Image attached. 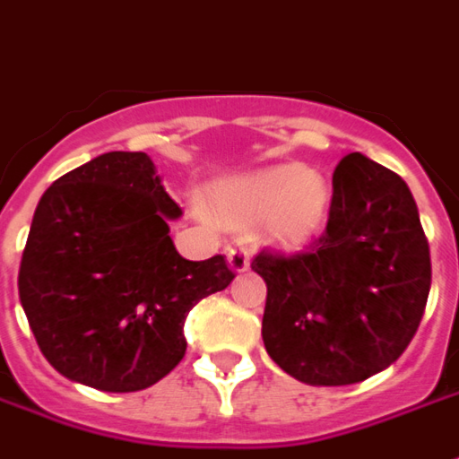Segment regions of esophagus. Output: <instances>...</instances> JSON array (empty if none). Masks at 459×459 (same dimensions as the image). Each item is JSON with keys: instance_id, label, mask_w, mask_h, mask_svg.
Instances as JSON below:
<instances>
[{"instance_id": "34e87169", "label": "esophagus", "mask_w": 459, "mask_h": 459, "mask_svg": "<svg viewBox=\"0 0 459 459\" xmlns=\"http://www.w3.org/2000/svg\"><path fill=\"white\" fill-rule=\"evenodd\" d=\"M226 258H229L230 270H236V273H243V270H248L250 258H248V250H246V248H240V246H233V248H229V253H226Z\"/></svg>"}]
</instances>
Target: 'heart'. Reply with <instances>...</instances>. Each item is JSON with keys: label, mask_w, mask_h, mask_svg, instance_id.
Returning <instances> with one entry per match:
<instances>
[{"label": "heart", "mask_w": 459, "mask_h": 459, "mask_svg": "<svg viewBox=\"0 0 459 459\" xmlns=\"http://www.w3.org/2000/svg\"><path fill=\"white\" fill-rule=\"evenodd\" d=\"M211 209L233 223L263 219L265 238L299 246L312 238L327 216L329 189L325 179L302 164H282L211 191Z\"/></svg>", "instance_id": "obj_1"}]
</instances>
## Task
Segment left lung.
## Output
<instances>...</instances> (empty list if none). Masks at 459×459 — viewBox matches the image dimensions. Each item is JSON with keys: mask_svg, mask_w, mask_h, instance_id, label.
<instances>
[{"mask_svg": "<svg viewBox=\"0 0 459 459\" xmlns=\"http://www.w3.org/2000/svg\"><path fill=\"white\" fill-rule=\"evenodd\" d=\"M325 233L298 253L263 248V342L302 384L349 385L403 354L430 292V248L413 194L361 152L332 177Z\"/></svg>", "mask_w": 459, "mask_h": 459, "instance_id": "left-lung-1", "label": "left lung"}]
</instances>
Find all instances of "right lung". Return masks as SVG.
<instances>
[{"instance_id": "right-lung-1", "label": "right lung", "mask_w": 459, "mask_h": 459, "mask_svg": "<svg viewBox=\"0 0 459 459\" xmlns=\"http://www.w3.org/2000/svg\"><path fill=\"white\" fill-rule=\"evenodd\" d=\"M181 209L144 152H108L56 179L36 206L19 299L36 344L71 381L130 394L186 354L189 309L236 273L223 255L181 258Z\"/></svg>"}]
</instances>
